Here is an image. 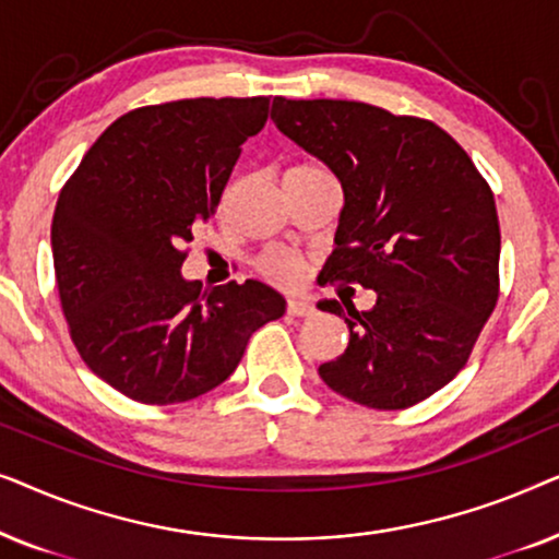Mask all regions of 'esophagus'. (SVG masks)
<instances>
[{"label":"esophagus","instance_id":"obj_1","mask_svg":"<svg viewBox=\"0 0 559 559\" xmlns=\"http://www.w3.org/2000/svg\"><path fill=\"white\" fill-rule=\"evenodd\" d=\"M287 316L310 318V316H316V305L308 302V300H289L287 302Z\"/></svg>","mask_w":559,"mask_h":559}]
</instances>
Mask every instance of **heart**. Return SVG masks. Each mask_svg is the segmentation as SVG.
I'll return each mask as SVG.
<instances>
[{"mask_svg":"<svg viewBox=\"0 0 559 559\" xmlns=\"http://www.w3.org/2000/svg\"><path fill=\"white\" fill-rule=\"evenodd\" d=\"M285 175H297V178H320V175H331V173L316 163H300L289 167ZM259 272H262L264 277H270L272 282H277V285L293 287L305 277V264L300 257L289 254V251L272 249L259 259Z\"/></svg>","mask_w":559,"mask_h":559,"instance_id":"1","label":"heart"}]
</instances>
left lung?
Listing matches in <instances>:
<instances>
[{"label":"left lung","instance_id":"left-lung-1","mask_svg":"<svg viewBox=\"0 0 559 559\" xmlns=\"http://www.w3.org/2000/svg\"><path fill=\"white\" fill-rule=\"evenodd\" d=\"M272 119L331 167L346 198L320 280L377 293L361 312L320 302L350 331L348 348L320 366V379L371 409L427 400L463 369L499 300L491 188L461 144L427 119L282 96Z\"/></svg>","mask_w":559,"mask_h":559}]
</instances>
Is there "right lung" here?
<instances>
[{"instance_id":"add662e5","label":"right lung","mask_w":559,"mask_h":559,"mask_svg":"<svg viewBox=\"0 0 559 559\" xmlns=\"http://www.w3.org/2000/svg\"><path fill=\"white\" fill-rule=\"evenodd\" d=\"M266 114L270 96L142 106L98 136L60 190L50 228L60 308L88 369L129 400L211 392L251 333L285 316V297L257 280L203 289L180 274Z\"/></svg>"}]
</instances>
